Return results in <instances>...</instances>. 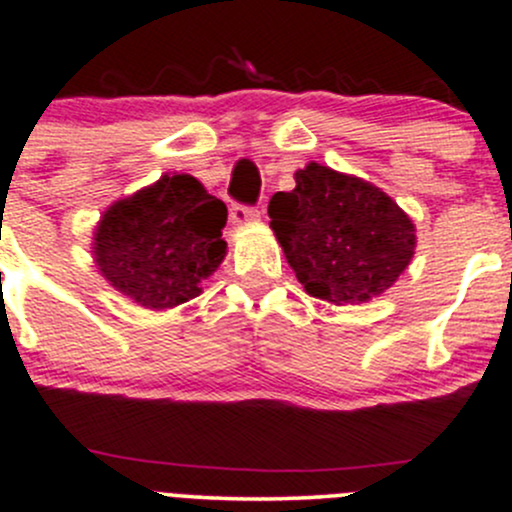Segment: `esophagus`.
Returning <instances> with one entry per match:
<instances>
[{
	"instance_id": "esophagus-1",
	"label": "esophagus",
	"mask_w": 512,
	"mask_h": 512,
	"mask_svg": "<svg viewBox=\"0 0 512 512\" xmlns=\"http://www.w3.org/2000/svg\"><path fill=\"white\" fill-rule=\"evenodd\" d=\"M258 214H261L258 212V207H249V204H231V209H229L231 224H236V226L258 219Z\"/></svg>"
}]
</instances>
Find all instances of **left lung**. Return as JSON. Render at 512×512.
<instances>
[{"instance_id": "obj_1", "label": "left lung", "mask_w": 512, "mask_h": 512, "mask_svg": "<svg viewBox=\"0 0 512 512\" xmlns=\"http://www.w3.org/2000/svg\"><path fill=\"white\" fill-rule=\"evenodd\" d=\"M268 217L305 291L337 305L387 291L414 256V224L392 197L318 162L273 194Z\"/></svg>"}]
</instances>
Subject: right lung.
<instances>
[{"label": "right lung", "mask_w": 512, "mask_h": 512, "mask_svg": "<svg viewBox=\"0 0 512 512\" xmlns=\"http://www.w3.org/2000/svg\"><path fill=\"white\" fill-rule=\"evenodd\" d=\"M226 204L189 175H165L113 204L96 229L100 273L145 308H172L202 293L224 261Z\"/></svg>", "instance_id": "1"}]
</instances>
